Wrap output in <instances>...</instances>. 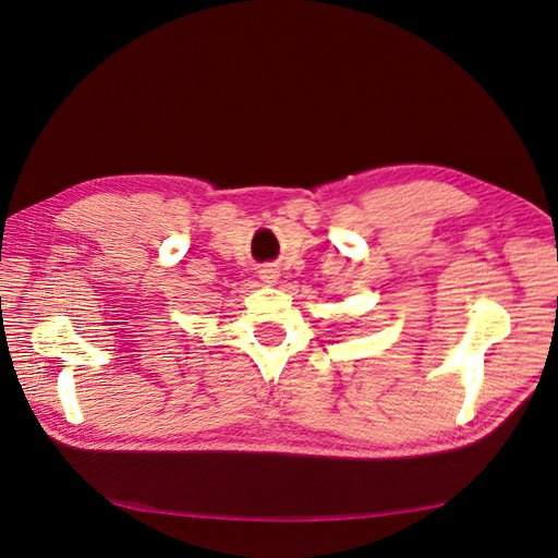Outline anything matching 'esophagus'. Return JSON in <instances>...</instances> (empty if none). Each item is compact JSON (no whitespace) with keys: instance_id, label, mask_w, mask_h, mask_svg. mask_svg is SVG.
Returning <instances> with one entry per match:
<instances>
[{"instance_id":"esophagus-1","label":"esophagus","mask_w":558,"mask_h":558,"mask_svg":"<svg viewBox=\"0 0 558 558\" xmlns=\"http://www.w3.org/2000/svg\"><path fill=\"white\" fill-rule=\"evenodd\" d=\"M260 279H263L265 283H277L279 272H277L275 267H263V269H260Z\"/></svg>"}]
</instances>
